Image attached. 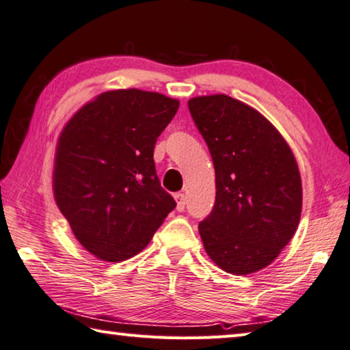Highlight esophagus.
Here are the masks:
<instances>
[{
	"mask_svg": "<svg viewBox=\"0 0 350 350\" xmlns=\"http://www.w3.org/2000/svg\"><path fill=\"white\" fill-rule=\"evenodd\" d=\"M174 199L177 202V211L182 213L187 205V196L183 193H177V194H174Z\"/></svg>",
	"mask_w": 350,
	"mask_h": 350,
	"instance_id": "1",
	"label": "esophagus"
}]
</instances>
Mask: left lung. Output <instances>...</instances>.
<instances>
[{
    "instance_id": "left-lung-1",
    "label": "left lung",
    "mask_w": 350,
    "mask_h": 350,
    "mask_svg": "<svg viewBox=\"0 0 350 350\" xmlns=\"http://www.w3.org/2000/svg\"><path fill=\"white\" fill-rule=\"evenodd\" d=\"M215 171V203L199 224L209 258L225 272L266 268L297 231L301 177L288 142L262 113L228 94L188 100Z\"/></svg>"
}]
</instances>
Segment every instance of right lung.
<instances>
[{
	"instance_id": "1",
	"label": "right lung",
	"mask_w": 350,
	"mask_h": 350,
	"mask_svg": "<svg viewBox=\"0 0 350 350\" xmlns=\"http://www.w3.org/2000/svg\"><path fill=\"white\" fill-rule=\"evenodd\" d=\"M177 109L165 94L122 88L98 94L62 129L53 196L75 237L99 260L136 256L176 208L153 153Z\"/></svg>"
}]
</instances>
